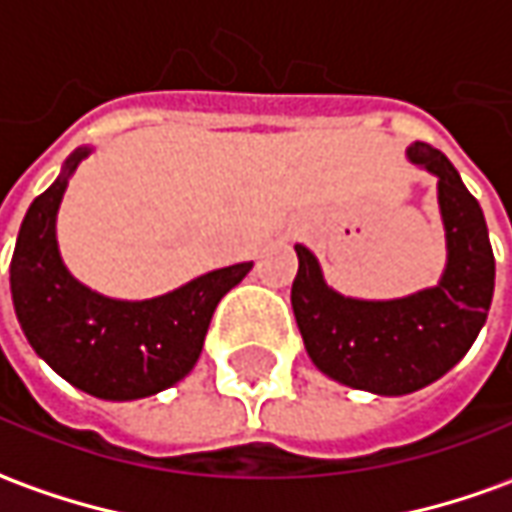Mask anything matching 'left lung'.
<instances>
[{"label":"left lung","mask_w":512,"mask_h":512,"mask_svg":"<svg viewBox=\"0 0 512 512\" xmlns=\"http://www.w3.org/2000/svg\"><path fill=\"white\" fill-rule=\"evenodd\" d=\"M412 164L438 175L449 267L438 287L401 301H354L326 287L317 259L298 250L292 309L306 351L337 382L379 396H404L449 373L488 320L496 262L485 214L457 169L432 144L407 150Z\"/></svg>","instance_id":"8db88e82"}]
</instances>
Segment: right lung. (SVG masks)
<instances>
[{
	"mask_svg": "<svg viewBox=\"0 0 512 512\" xmlns=\"http://www.w3.org/2000/svg\"><path fill=\"white\" fill-rule=\"evenodd\" d=\"M66 158L61 178L24 214L10 259V292L27 340L66 382L108 401L153 396L181 382L203 351L211 315L250 262L222 267L153 301H111L77 284L55 242L66 181L86 158Z\"/></svg>",
	"mask_w": 512,
	"mask_h": 512,
	"instance_id": "add662e5",
	"label": "right lung"
}]
</instances>
